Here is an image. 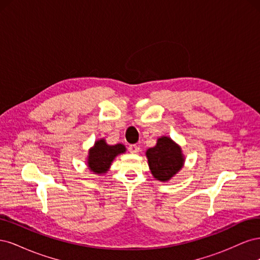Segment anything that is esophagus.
<instances>
[{
    "label": "esophagus",
    "mask_w": 260,
    "mask_h": 260,
    "mask_svg": "<svg viewBox=\"0 0 260 260\" xmlns=\"http://www.w3.org/2000/svg\"><path fill=\"white\" fill-rule=\"evenodd\" d=\"M129 151H130V153H132V154H137V153H139V151H140V146H138L137 144H132V145L129 146Z\"/></svg>",
    "instance_id": "1"
}]
</instances>
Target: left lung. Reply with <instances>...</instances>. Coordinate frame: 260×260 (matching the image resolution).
Segmentation results:
<instances>
[{
	"label": "left lung",
	"mask_w": 260,
	"mask_h": 260,
	"mask_svg": "<svg viewBox=\"0 0 260 260\" xmlns=\"http://www.w3.org/2000/svg\"><path fill=\"white\" fill-rule=\"evenodd\" d=\"M146 157L153 177L161 182L178 174L184 164L181 147L168 137L157 140L156 145L146 151Z\"/></svg>",
	"instance_id": "1"
}]
</instances>
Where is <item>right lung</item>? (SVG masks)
Returning <instances> with one entry per match:
<instances>
[{"mask_svg":"<svg viewBox=\"0 0 260 260\" xmlns=\"http://www.w3.org/2000/svg\"><path fill=\"white\" fill-rule=\"evenodd\" d=\"M124 152L125 147L122 144L108 145L104 139L98 140L89 149L88 167L96 175L106 174L115 157Z\"/></svg>","mask_w":260,"mask_h":260,"instance_id":"obj_1","label":"right lung"}]
</instances>
